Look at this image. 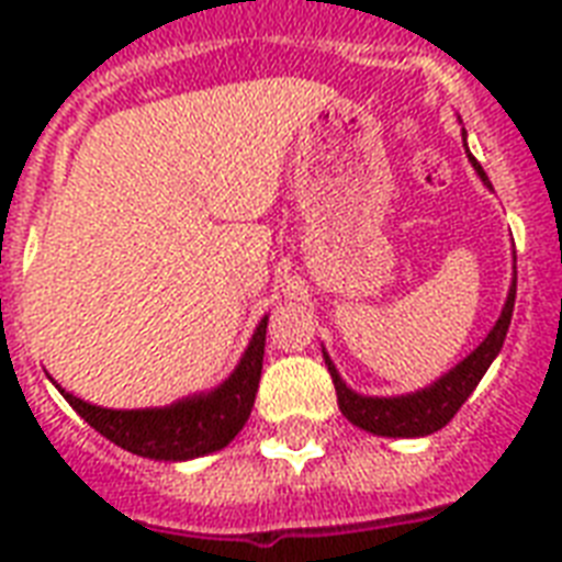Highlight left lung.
<instances>
[{
    "label": "left lung",
    "mask_w": 562,
    "mask_h": 562,
    "mask_svg": "<svg viewBox=\"0 0 562 562\" xmlns=\"http://www.w3.org/2000/svg\"><path fill=\"white\" fill-rule=\"evenodd\" d=\"M472 166L481 175V180L490 187L487 175L479 166V160L470 154ZM514 303H516V282L510 285V294H507V303L502 308V317L496 321V326L490 329V335L481 341V347L472 356L458 364L454 370L435 382L426 391L408 393V396H393V400H379V396H359L352 393L347 384L341 382V375L335 370V364L326 356V364H329V373H333L335 393H338V405H341L344 417L350 419L352 426L364 428V431H373V435L382 437H423L435 435L437 428H443L449 419L461 411V405L470 400V393L475 391V384L481 382V375L487 373V368L493 364V359L502 350V344L507 338V326H510V317H514Z\"/></svg>",
    "instance_id": "left-lung-1"
}]
</instances>
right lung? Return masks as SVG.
I'll list each match as a JSON object with an SVG mask.
<instances>
[{
	"instance_id": "1",
	"label": "right lung",
	"mask_w": 562,
	"mask_h": 562,
	"mask_svg": "<svg viewBox=\"0 0 562 562\" xmlns=\"http://www.w3.org/2000/svg\"><path fill=\"white\" fill-rule=\"evenodd\" d=\"M265 329H268V317L256 326L254 341L247 347L245 359L218 391L175 402L169 408L110 411L78 400L72 393H66L64 387H57V391L64 393V400L99 435H104L127 452L154 458V461L201 458V454L224 449L250 417L256 391H259V375H262Z\"/></svg>"
}]
</instances>
